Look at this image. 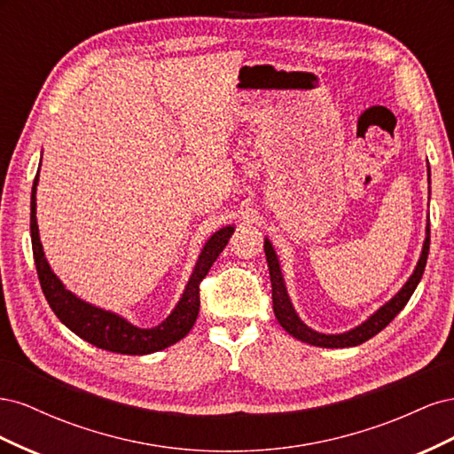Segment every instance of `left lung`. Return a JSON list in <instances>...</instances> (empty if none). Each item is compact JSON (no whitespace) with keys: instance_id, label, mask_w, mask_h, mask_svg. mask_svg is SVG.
<instances>
[{"instance_id":"8db88e82","label":"left lung","mask_w":454,"mask_h":454,"mask_svg":"<svg viewBox=\"0 0 454 454\" xmlns=\"http://www.w3.org/2000/svg\"><path fill=\"white\" fill-rule=\"evenodd\" d=\"M428 252H430V223L426 227V240L422 246V255L419 259V265L415 269V272L411 274V278L407 280V284L402 287V292L397 294L392 301H388L380 310H377L371 318L362 324L360 327L352 329L348 333L342 335H322L316 333L312 329H309L303 322L297 318V314L287 299L286 287H284V278L280 272V265L278 259L274 255V250L269 240H265V255H267V263H269V272H270V284H272V309H274V316L280 322V325L286 329L287 333L292 337L309 342V345L314 347H324V348H345V347H356L362 345V342L369 340L371 337H375L377 333H380L384 327H387L397 314L402 312V309L407 305V301L413 295V292L417 290V286L422 278V272L426 267V261H428Z\"/></svg>"}]
</instances>
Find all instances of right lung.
<instances>
[{
	"label": "right lung",
	"instance_id": "1",
	"mask_svg": "<svg viewBox=\"0 0 454 454\" xmlns=\"http://www.w3.org/2000/svg\"><path fill=\"white\" fill-rule=\"evenodd\" d=\"M35 185H37V176L34 180L32 204H30L32 208L30 232H32V250L35 259L37 278L41 284V290L45 294L49 307L52 309L54 314L59 316V320L66 327H70L75 335L85 339L94 347L109 350V352L132 354V356L151 354V352L167 348L174 345V342L184 339L191 332L200 307V282L204 280L206 274H208L217 255L223 252L235 229L223 227L222 231H217L208 242H206L204 250L197 261V267L193 274H191V280L185 287V294L168 318L157 327L140 329V327H134L127 320L119 318V316L112 312L96 309L92 305H87L85 301L77 299L74 294L66 290L62 282L57 278V274L51 270L37 235Z\"/></svg>",
	"mask_w": 454,
	"mask_h": 454
}]
</instances>
